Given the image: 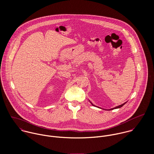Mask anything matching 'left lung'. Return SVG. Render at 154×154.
Returning a JSON list of instances; mask_svg holds the SVG:
<instances>
[{
  "label": "left lung",
  "instance_id": "1",
  "mask_svg": "<svg viewBox=\"0 0 154 154\" xmlns=\"http://www.w3.org/2000/svg\"><path fill=\"white\" fill-rule=\"evenodd\" d=\"M90 103H91V102H90ZM126 103H123V104H122V105H120V106H117V107H114V108H112V109H110V110H114V109H119V108H120V107H122V106H124V105H125V104H126ZM91 104H92V106H94V105H93V104H92V103H91ZM100 109H101V108H100Z\"/></svg>",
  "mask_w": 154,
  "mask_h": 154
}]
</instances>
